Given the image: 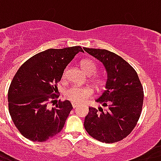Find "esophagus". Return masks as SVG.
I'll return each mask as SVG.
<instances>
[{
	"instance_id": "1",
	"label": "esophagus",
	"mask_w": 161,
	"mask_h": 161,
	"mask_svg": "<svg viewBox=\"0 0 161 161\" xmlns=\"http://www.w3.org/2000/svg\"><path fill=\"white\" fill-rule=\"evenodd\" d=\"M71 105H72V108H77V106H78V104H77V103H74V102H72V103H71Z\"/></svg>"
}]
</instances>
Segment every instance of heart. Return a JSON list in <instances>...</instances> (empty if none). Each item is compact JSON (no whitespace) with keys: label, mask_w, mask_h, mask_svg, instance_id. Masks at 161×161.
I'll return each mask as SVG.
<instances>
[{"label":"heart","mask_w":161,"mask_h":161,"mask_svg":"<svg viewBox=\"0 0 161 161\" xmlns=\"http://www.w3.org/2000/svg\"><path fill=\"white\" fill-rule=\"evenodd\" d=\"M81 67L83 71L89 76H93L92 81L97 88H101L103 85V79L102 77L96 76V72L98 70L97 65L91 59H84L81 62ZM65 73L63 77H65ZM93 95V90L90 87L81 86H71L67 88L65 91V98L74 103L84 102L86 99Z\"/></svg>","instance_id":"obj_1"}]
</instances>
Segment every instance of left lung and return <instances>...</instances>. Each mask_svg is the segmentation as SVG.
I'll use <instances>...</instances> for the list:
<instances>
[{
	"label": "left lung",
	"mask_w": 161,
	"mask_h": 161,
	"mask_svg": "<svg viewBox=\"0 0 161 161\" xmlns=\"http://www.w3.org/2000/svg\"><path fill=\"white\" fill-rule=\"evenodd\" d=\"M99 59L108 72L106 90L96 102L106 109L90 107L84 128L90 136L106 143L125 138L136 125L143 104V88L135 69L116 53L84 47Z\"/></svg>",
	"instance_id": "8db88e82"
}]
</instances>
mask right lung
Instances as JSON below:
<instances>
[{
  "instance_id": "obj_1",
  "label": "right lung",
  "mask_w": 161,
  "mask_h": 161,
  "mask_svg": "<svg viewBox=\"0 0 161 161\" xmlns=\"http://www.w3.org/2000/svg\"><path fill=\"white\" fill-rule=\"evenodd\" d=\"M80 46L49 48L26 60L14 75L8 90V109L18 130L33 142H45L61 131L72 109L69 101H59L57 84Z\"/></svg>"
}]
</instances>
